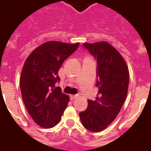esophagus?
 Masks as SVG:
<instances>
[{"label": "esophagus", "mask_w": 151, "mask_h": 151, "mask_svg": "<svg viewBox=\"0 0 151 151\" xmlns=\"http://www.w3.org/2000/svg\"><path fill=\"white\" fill-rule=\"evenodd\" d=\"M77 97H78L77 94H76V95H71L70 96V98H71V100H75L76 98H77Z\"/></svg>", "instance_id": "1"}]
</instances>
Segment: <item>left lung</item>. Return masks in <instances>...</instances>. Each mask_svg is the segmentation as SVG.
Segmentation results:
<instances>
[{"label": "left lung", "instance_id": "left-lung-1", "mask_svg": "<svg viewBox=\"0 0 151 151\" xmlns=\"http://www.w3.org/2000/svg\"><path fill=\"white\" fill-rule=\"evenodd\" d=\"M97 60L95 100H88V107L79 117L85 129L98 132L116 119L127 96L129 73L123 57L113 46L102 41L83 44Z\"/></svg>", "mask_w": 151, "mask_h": 151}]
</instances>
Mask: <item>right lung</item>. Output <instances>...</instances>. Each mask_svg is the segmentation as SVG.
<instances>
[{
	"label": "right lung",
	"mask_w": 151,
	"mask_h": 151,
	"mask_svg": "<svg viewBox=\"0 0 151 151\" xmlns=\"http://www.w3.org/2000/svg\"><path fill=\"white\" fill-rule=\"evenodd\" d=\"M78 45L47 41L35 49L24 63L20 76L22 100L29 115L41 127L55 126L66 110L69 96L55 86L60 82L57 73Z\"/></svg>",
	"instance_id": "obj_1"
}]
</instances>
